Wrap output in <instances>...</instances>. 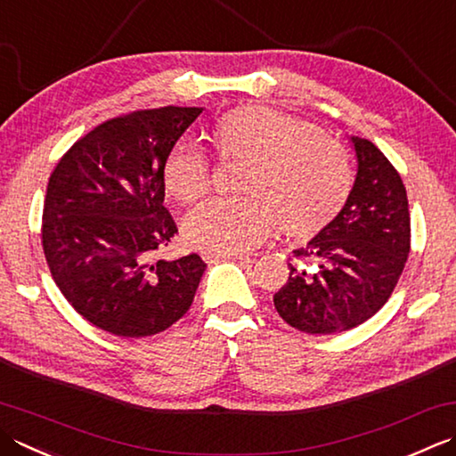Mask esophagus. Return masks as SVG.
Returning a JSON list of instances; mask_svg holds the SVG:
<instances>
[{
  "label": "esophagus",
  "instance_id": "1",
  "mask_svg": "<svg viewBox=\"0 0 456 456\" xmlns=\"http://www.w3.org/2000/svg\"><path fill=\"white\" fill-rule=\"evenodd\" d=\"M205 263H216V261H240V263H253V258L248 255H223V253H203Z\"/></svg>",
  "mask_w": 456,
  "mask_h": 456
}]
</instances>
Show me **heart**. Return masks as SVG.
<instances>
[{
  "label": "heart",
  "instance_id": "heart-1",
  "mask_svg": "<svg viewBox=\"0 0 456 456\" xmlns=\"http://www.w3.org/2000/svg\"><path fill=\"white\" fill-rule=\"evenodd\" d=\"M221 162L243 164V198L198 205L183 221V237L208 253H245L265 243L281 223L284 235L308 239L342 211L352 167L344 148L312 124L263 106L223 114L211 128ZM166 190L191 203L211 187V164L191 142H177L164 162Z\"/></svg>",
  "mask_w": 456,
  "mask_h": 456
}]
</instances>
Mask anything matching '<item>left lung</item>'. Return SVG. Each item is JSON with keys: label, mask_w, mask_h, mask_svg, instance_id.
I'll return each mask as SVG.
<instances>
[{"label": "left lung", "mask_w": 456, "mask_h": 456, "mask_svg": "<svg viewBox=\"0 0 456 456\" xmlns=\"http://www.w3.org/2000/svg\"><path fill=\"white\" fill-rule=\"evenodd\" d=\"M355 180L332 223L294 251L274 308L306 334H336L363 324L389 300L411 248L405 185L373 142L352 136Z\"/></svg>", "instance_id": "left-lung-1"}]
</instances>
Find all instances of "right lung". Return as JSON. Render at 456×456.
Masks as SVG:
<instances>
[{"instance_id": "obj_1", "label": "right lung", "mask_w": 456, "mask_h": 456, "mask_svg": "<svg viewBox=\"0 0 456 456\" xmlns=\"http://www.w3.org/2000/svg\"><path fill=\"white\" fill-rule=\"evenodd\" d=\"M203 109L164 106L106 120L53 169L43 251L80 316L122 338L164 332L190 310L200 255L154 261L177 227L164 208V162Z\"/></svg>"}]
</instances>
